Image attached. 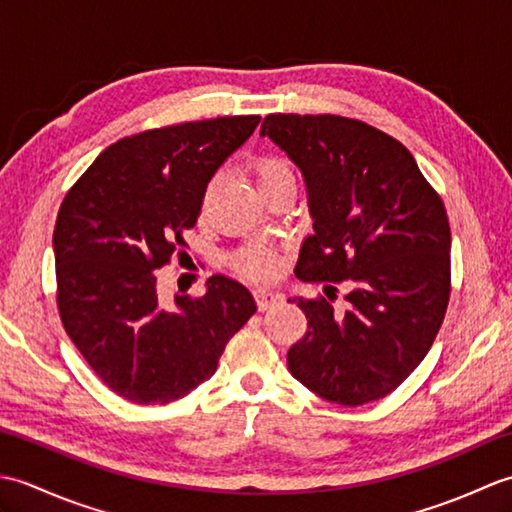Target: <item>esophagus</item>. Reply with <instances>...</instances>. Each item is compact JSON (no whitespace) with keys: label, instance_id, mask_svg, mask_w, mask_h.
Here are the masks:
<instances>
[{"label":"esophagus","instance_id":"1","mask_svg":"<svg viewBox=\"0 0 512 512\" xmlns=\"http://www.w3.org/2000/svg\"><path fill=\"white\" fill-rule=\"evenodd\" d=\"M253 299L257 303V308L264 312L268 308H273L275 303L284 301V295H279V292H273V290H268V288H255L253 290Z\"/></svg>","mask_w":512,"mask_h":512}]
</instances>
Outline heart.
Returning <instances> with one entry per match:
<instances>
[{
    "mask_svg": "<svg viewBox=\"0 0 512 512\" xmlns=\"http://www.w3.org/2000/svg\"><path fill=\"white\" fill-rule=\"evenodd\" d=\"M250 169H253L255 178L259 182V187H268V184H275L279 180L292 178V169L288 165V160L275 154H259L253 160H250ZM213 184H209L206 189V195L211 193ZM228 262L237 270L242 277L248 279H273L279 275L281 270V253L279 248L268 246V244H248L244 248L235 250V253L228 257Z\"/></svg>",
    "mask_w": 512,
    "mask_h": 512,
    "instance_id": "1",
    "label": "heart"
}]
</instances>
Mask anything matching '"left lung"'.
Returning <instances> with one entry per match:
<instances>
[{
  "label": "left lung",
  "instance_id": "8db88e82",
  "mask_svg": "<svg viewBox=\"0 0 512 512\" xmlns=\"http://www.w3.org/2000/svg\"><path fill=\"white\" fill-rule=\"evenodd\" d=\"M262 136L310 189L314 235L295 275L352 286L343 314L321 295L297 301L308 330L288 350L290 374L336 405L385 398L427 356L447 314L451 226L440 193L400 140L358 118L268 114Z\"/></svg>",
  "mask_w": 512,
  "mask_h": 512
}]
</instances>
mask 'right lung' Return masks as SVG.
Masks as SVG:
<instances>
[{
    "mask_svg": "<svg viewBox=\"0 0 512 512\" xmlns=\"http://www.w3.org/2000/svg\"><path fill=\"white\" fill-rule=\"evenodd\" d=\"M259 121L220 116L125 136L65 193L52 235L59 317L94 374L125 400L187 396L257 310L224 275L167 310L156 270L184 253L206 184Z\"/></svg>",
    "mask_w": 512,
    "mask_h": 512,
    "instance_id": "add662e5",
    "label": "right lung"
}]
</instances>
